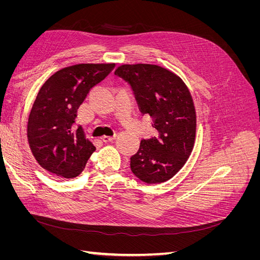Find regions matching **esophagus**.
<instances>
[{
	"instance_id": "esophagus-1",
	"label": "esophagus",
	"mask_w": 260,
	"mask_h": 260,
	"mask_svg": "<svg viewBox=\"0 0 260 260\" xmlns=\"http://www.w3.org/2000/svg\"><path fill=\"white\" fill-rule=\"evenodd\" d=\"M115 136L114 137H107V136H104V137H102L101 138V140L103 141L104 143H107V142H112V141H114L115 140Z\"/></svg>"
}]
</instances>
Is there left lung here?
<instances>
[{"mask_svg":"<svg viewBox=\"0 0 260 260\" xmlns=\"http://www.w3.org/2000/svg\"><path fill=\"white\" fill-rule=\"evenodd\" d=\"M115 75L130 86L141 113L151 116L156 129L131 156L132 174L147 184L165 182L183 167L193 148L196 115L191 94L178 76L156 65H121Z\"/></svg>","mask_w":260,"mask_h":260,"instance_id":"1","label":"left lung"}]
</instances>
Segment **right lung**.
<instances>
[{
    "label": "right lung",
    "mask_w": 260,
    "mask_h": 260,
    "mask_svg": "<svg viewBox=\"0 0 260 260\" xmlns=\"http://www.w3.org/2000/svg\"><path fill=\"white\" fill-rule=\"evenodd\" d=\"M114 64H79L58 70L39 91L27 136L38 162L61 178L79 176L95 147L82 128L74 130L78 108L90 90L112 73Z\"/></svg>",
    "instance_id": "obj_1"
}]
</instances>
